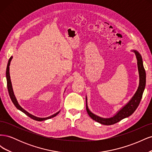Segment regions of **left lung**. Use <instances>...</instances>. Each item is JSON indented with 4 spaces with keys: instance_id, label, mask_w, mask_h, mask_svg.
Here are the masks:
<instances>
[{
    "instance_id": "8db88e82",
    "label": "left lung",
    "mask_w": 152,
    "mask_h": 152,
    "mask_svg": "<svg viewBox=\"0 0 152 152\" xmlns=\"http://www.w3.org/2000/svg\"><path fill=\"white\" fill-rule=\"evenodd\" d=\"M131 51L134 53L137 59V69H138L139 77H140V82L139 86L137 87V89L134 96L129 102L122 107L113 116L108 118H104L99 117L97 115H95L93 112L90 111V110L87 106V98L86 99V110L89 117L93 119L94 121L99 122L103 125H112L115 123L118 122L122 119L129 117L130 115L135 112V110L139 106V104L141 102L142 98V93H143L145 85H146V72L142 63V59L140 53L136 50H131Z\"/></svg>"
}]
</instances>
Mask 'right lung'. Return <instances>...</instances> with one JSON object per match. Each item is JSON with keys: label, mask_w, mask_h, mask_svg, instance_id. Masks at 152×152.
I'll list each match as a JSON object with an SVG mask.
<instances>
[{"label": "right lung", "mask_w": 152, "mask_h": 152, "mask_svg": "<svg viewBox=\"0 0 152 152\" xmlns=\"http://www.w3.org/2000/svg\"><path fill=\"white\" fill-rule=\"evenodd\" d=\"M12 59V56H11L10 59H9L8 61V63H7V68H6V79H7V89H8V92H9V94H10V98L11 99L12 102L13 103V104H15V107H16L17 109H18L20 111H21L22 112H23L25 114H26L27 116H28L29 117H30L31 118L34 119L35 121H45V120H48V119H49L50 118H53L55 116H56L60 112V110L58 111V112H56V113H54L52 115H50L49 117H36L34 115H32L31 113H30L29 112H28L25 109L23 108L18 103L17 99L16 98V96L14 94V91L12 89V83H11V77H10V63Z\"/></svg>", "instance_id": "right-lung-1"}]
</instances>
